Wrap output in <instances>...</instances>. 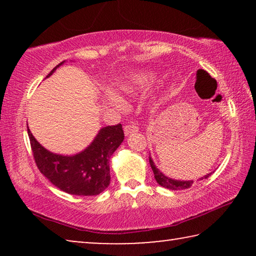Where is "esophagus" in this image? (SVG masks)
<instances>
[{
    "instance_id": "34e87169",
    "label": "esophagus",
    "mask_w": 256,
    "mask_h": 256,
    "mask_svg": "<svg viewBox=\"0 0 256 256\" xmlns=\"http://www.w3.org/2000/svg\"><path fill=\"white\" fill-rule=\"evenodd\" d=\"M138 131V128L136 126V124H134V123H131V124H128V125H125L124 126V134L125 136H130V134H132V133H136Z\"/></svg>"
}]
</instances>
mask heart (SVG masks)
<instances>
[{"label":"heart","instance_id":"1","mask_svg":"<svg viewBox=\"0 0 256 256\" xmlns=\"http://www.w3.org/2000/svg\"><path fill=\"white\" fill-rule=\"evenodd\" d=\"M144 84H146V78L134 76V78H131L128 81H125L123 84H120V89H122V92L125 94H134L136 90L141 89ZM107 98L108 100H110L112 104H114L115 106H118V107L123 106L122 99L116 96V94H108Z\"/></svg>","mask_w":256,"mask_h":256}]
</instances>
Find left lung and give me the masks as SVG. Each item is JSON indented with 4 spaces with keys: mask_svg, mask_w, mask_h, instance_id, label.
Listing matches in <instances>:
<instances>
[{
    "mask_svg": "<svg viewBox=\"0 0 256 256\" xmlns=\"http://www.w3.org/2000/svg\"><path fill=\"white\" fill-rule=\"evenodd\" d=\"M149 162H150V166L151 168H152V172L154 174V178L156 180H157V183L159 185L164 186V188H166L168 190H185V188H188L192 186L193 184V180H172V178H170V177L164 176L162 172H160L157 167H156L154 162H152V159H151V157H149ZM211 175L208 174L206 176L201 177L200 180H204V178H208Z\"/></svg>",
    "mask_w": 256,
    "mask_h": 256,
    "instance_id": "1",
    "label": "left lung"
}]
</instances>
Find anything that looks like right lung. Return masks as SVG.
<instances>
[{
    "instance_id": "obj_1",
    "label": "right lung",
    "mask_w": 256,
    "mask_h": 256,
    "mask_svg": "<svg viewBox=\"0 0 256 256\" xmlns=\"http://www.w3.org/2000/svg\"><path fill=\"white\" fill-rule=\"evenodd\" d=\"M66 62H60L52 70ZM28 128L32 154L38 170L63 192L73 196H98L110 183V159L124 140L122 125H112L100 131L88 148L74 156L53 154L38 142Z\"/></svg>"
}]
</instances>
